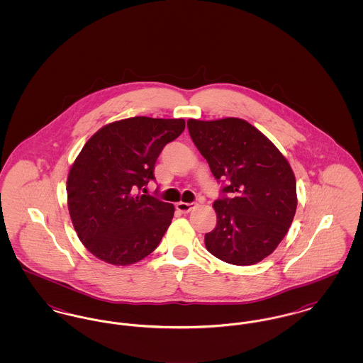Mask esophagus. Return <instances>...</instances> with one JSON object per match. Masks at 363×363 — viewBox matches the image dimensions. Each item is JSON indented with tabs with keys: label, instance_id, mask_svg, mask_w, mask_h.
Masks as SVG:
<instances>
[{
	"label": "esophagus",
	"instance_id": "34e87169",
	"mask_svg": "<svg viewBox=\"0 0 363 363\" xmlns=\"http://www.w3.org/2000/svg\"><path fill=\"white\" fill-rule=\"evenodd\" d=\"M197 207V204L196 203H177V211H179V212H182V213H188L190 212L191 209H194V208Z\"/></svg>",
	"mask_w": 363,
	"mask_h": 363
}]
</instances>
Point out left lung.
Here are the masks:
<instances>
[{"mask_svg": "<svg viewBox=\"0 0 363 363\" xmlns=\"http://www.w3.org/2000/svg\"><path fill=\"white\" fill-rule=\"evenodd\" d=\"M190 138L213 177L227 181L213 203L216 227L208 252L233 265L269 256L287 234L296 211V182L287 159L259 129L241 118L188 121Z\"/></svg>", "mask_w": 363, "mask_h": 363, "instance_id": "1", "label": "left lung"}]
</instances>
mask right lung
<instances>
[{
  "label": "right lung",
  "instance_id": "1",
  "mask_svg": "<svg viewBox=\"0 0 363 363\" xmlns=\"http://www.w3.org/2000/svg\"><path fill=\"white\" fill-rule=\"evenodd\" d=\"M184 129L182 118L133 117L106 125L84 144L67 193L77 237L95 257L130 265L162 241L174 206L140 190L155 179L157 156Z\"/></svg>",
  "mask_w": 363,
  "mask_h": 363
}]
</instances>
